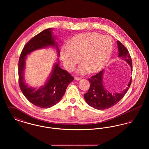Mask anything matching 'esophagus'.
I'll list each match as a JSON object with an SVG mask.
<instances>
[{"label":"esophagus","instance_id":"esophagus-1","mask_svg":"<svg viewBox=\"0 0 149 149\" xmlns=\"http://www.w3.org/2000/svg\"><path fill=\"white\" fill-rule=\"evenodd\" d=\"M74 79H75V80H78V81H79V80H80L81 79V78L75 77V78H74Z\"/></svg>","mask_w":149,"mask_h":149}]
</instances>
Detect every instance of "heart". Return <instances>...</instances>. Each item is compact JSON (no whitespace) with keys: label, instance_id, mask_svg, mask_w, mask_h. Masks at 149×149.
<instances>
[{"label":"heart","instance_id":"1","mask_svg":"<svg viewBox=\"0 0 149 149\" xmlns=\"http://www.w3.org/2000/svg\"><path fill=\"white\" fill-rule=\"evenodd\" d=\"M113 51V42L108 36L95 32L81 33L71 38L70 45H65L60 51V57L65 68L70 71L79 61L83 63L78 69L79 74L90 71L96 74L108 63Z\"/></svg>","mask_w":149,"mask_h":149}]
</instances>
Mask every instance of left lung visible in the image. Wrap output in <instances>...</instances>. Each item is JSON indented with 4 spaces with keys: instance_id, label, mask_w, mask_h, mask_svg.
Masks as SVG:
<instances>
[{
    "instance_id": "1",
    "label": "left lung",
    "mask_w": 149,
    "mask_h": 149,
    "mask_svg": "<svg viewBox=\"0 0 149 149\" xmlns=\"http://www.w3.org/2000/svg\"><path fill=\"white\" fill-rule=\"evenodd\" d=\"M117 43L118 50V57L130 65L132 71V60L128 51L119 41H117ZM103 73L104 71L102 70L95 75L88 79L90 88L88 92L84 95L86 102L90 106L99 110L106 109L117 104L127 92L132 80L131 78L127 87L120 92H109L105 88L103 81Z\"/></svg>"
}]
</instances>
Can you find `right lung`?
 I'll return each mask as SVG.
<instances>
[{"mask_svg": "<svg viewBox=\"0 0 149 149\" xmlns=\"http://www.w3.org/2000/svg\"><path fill=\"white\" fill-rule=\"evenodd\" d=\"M52 31L51 28L46 29L31 39L24 46L18 63L19 85L22 92L31 103L42 108H50L57 104L63 97L69 83L74 80L68 71L59 66V61L57 60L47 81L43 86L36 89L29 86L24 81L26 60L30 53L51 46L56 48L57 55H60L57 43L55 41L56 36L52 35Z\"/></svg>", "mask_w": 149, "mask_h": 149, "instance_id": "right-lung-1", "label": "right lung"}]
</instances>
